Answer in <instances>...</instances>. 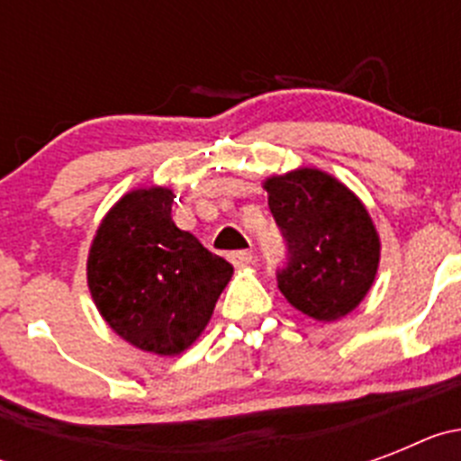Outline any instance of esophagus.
<instances>
[{
	"mask_svg": "<svg viewBox=\"0 0 461 461\" xmlns=\"http://www.w3.org/2000/svg\"><path fill=\"white\" fill-rule=\"evenodd\" d=\"M228 260H230L235 267H244V266H249L251 260H254V256H251V251L240 249V251H230V254H228Z\"/></svg>",
	"mask_w": 461,
	"mask_h": 461,
	"instance_id": "obj_1",
	"label": "esophagus"
}]
</instances>
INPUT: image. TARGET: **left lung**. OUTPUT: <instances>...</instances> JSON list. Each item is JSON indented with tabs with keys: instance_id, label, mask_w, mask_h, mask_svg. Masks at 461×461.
<instances>
[{
	"instance_id": "obj_1",
	"label": "left lung",
	"mask_w": 461,
	"mask_h": 461,
	"mask_svg": "<svg viewBox=\"0 0 461 461\" xmlns=\"http://www.w3.org/2000/svg\"><path fill=\"white\" fill-rule=\"evenodd\" d=\"M267 205L286 242L276 284L316 321H337L360 304L378 270L376 228L341 182L300 168L266 182Z\"/></svg>"
}]
</instances>
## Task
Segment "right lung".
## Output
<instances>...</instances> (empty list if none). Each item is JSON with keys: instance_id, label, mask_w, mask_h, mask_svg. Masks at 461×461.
<instances>
[{"instance_id": "obj_1", "label": "right lung", "mask_w": 461, "mask_h": 461, "mask_svg": "<svg viewBox=\"0 0 461 461\" xmlns=\"http://www.w3.org/2000/svg\"><path fill=\"white\" fill-rule=\"evenodd\" d=\"M168 189L126 194L101 221L87 260L96 309L122 339L177 356L205 330L233 266L170 217Z\"/></svg>"}]
</instances>
